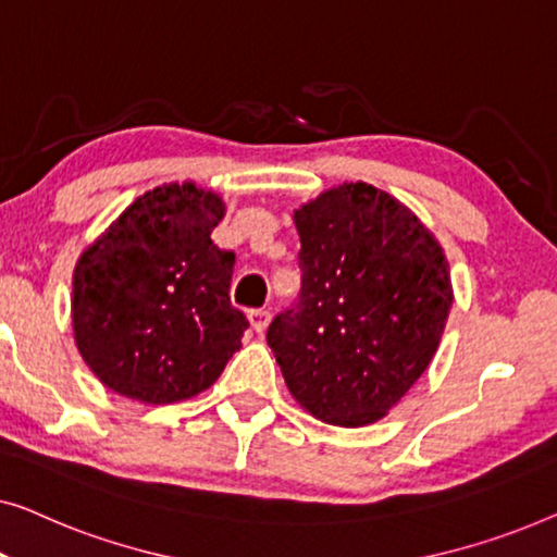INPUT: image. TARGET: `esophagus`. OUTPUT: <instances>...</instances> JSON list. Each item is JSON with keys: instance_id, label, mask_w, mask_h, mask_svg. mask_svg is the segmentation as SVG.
Segmentation results:
<instances>
[{"instance_id": "34e87169", "label": "esophagus", "mask_w": 557, "mask_h": 557, "mask_svg": "<svg viewBox=\"0 0 557 557\" xmlns=\"http://www.w3.org/2000/svg\"><path fill=\"white\" fill-rule=\"evenodd\" d=\"M247 315H249V323H252V327H255L257 333H262L264 327H268V323H270V310H264V308L249 310Z\"/></svg>"}]
</instances>
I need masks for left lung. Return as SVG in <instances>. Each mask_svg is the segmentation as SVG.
I'll use <instances>...</instances> for the list:
<instances>
[{"label":"left lung","instance_id":"8db88e82","mask_svg":"<svg viewBox=\"0 0 557 557\" xmlns=\"http://www.w3.org/2000/svg\"><path fill=\"white\" fill-rule=\"evenodd\" d=\"M295 226L302 287L268 346L312 417L373 424L432 363L454 300L449 262L417 214L363 182L308 201Z\"/></svg>","mask_w":557,"mask_h":557}]
</instances>
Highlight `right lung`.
Returning a JSON list of instances; mask_svg holds the SVG:
<instances>
[{
  "mask_svg": "<svg viewBox=\"0 0 557 557\" xmlns=\"http://www.w3.org/2000/svg\"><path fill=\"white\" fill-rule=\"evenodd\" d=\"M224 203L163 184L131 203L81 255L73 331L90 371L115 394L174 404L209 388L249 327L230 300L234 252L211 242Z\"/></svg>",
  "mask_w": 557,
  "mask_h": 557,
  "instance_id": "add662e5",
  "label": "right lung"
}]
</instances>
